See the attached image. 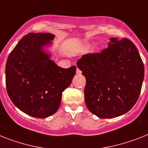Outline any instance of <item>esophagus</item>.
I'll use <instances>...</instances> for the list:
<instances>
[{"label": "esophagus", "instance_id": "1", "mask_svg": "<svg viewBox=\"0 0 148 148\" xmlns=\"http://www.w3.org/2000/svg\"><path fill=\"white\" fill-rule=\"evenodd\" d=\"M76 74H81V71H80V69H78L77 68Z\"/></svg>", "mask_w": 148, "mask_h": 148}]
</instances>
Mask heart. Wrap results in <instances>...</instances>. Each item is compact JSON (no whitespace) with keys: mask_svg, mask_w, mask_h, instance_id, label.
<instances>
[{"mask_svg":"<svg viewBox=\"0 0 148 148\" xmlns=\"http://www.w3.org/2000/svg\"><path fill=\"white\" fill-rule=\"evenodd\" d=\"M90 45H86V46L85 47V49H86V50H88V49H90Z\"/></svg>","mask_w":148,"mask_h":148,"instance_id":"heart-1","label":"heart"}]
</instances>
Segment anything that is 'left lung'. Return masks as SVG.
<instances>
[{
  "instance_id": "left-lung-1",
  "label": "left lung",
  "mask_w": 148,
  "mask_h": 148,
  "mask_svg": "<svg viewBox=\"0 0 148 148\" xmlns=\"http://www.w3.org/2000/svg\"><path fill=\"white\" fill-rule=\"evenodd\" d=\"M109 40L102 52L83 55L77 62L86 78V106L101 119L128 112L138 99L145 77L144 64L132 42Z\"/></svg>"
}]
</instances>
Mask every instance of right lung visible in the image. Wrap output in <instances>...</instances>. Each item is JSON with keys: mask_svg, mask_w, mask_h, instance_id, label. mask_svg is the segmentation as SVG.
I'll list each match as a JSON object with an SVG mask.
<instances>
[{"mask_svg": "<svg viewBox=\"0 0 148 148\" xmlns=\"http://www.w3.org/2000/svg\"><path fill=\"white\" fill-rule=\"evenodd\" d=\"M55 36L30 32L23 37L6 63V87L18 109L32 117L45 119L59 108L62 95L71 84L76 67L62 68L51 59Z\"/></svg>", "mask_w": 148, "mask_h": 148, "instance_id": "right-lung-1", "label": "right lung"}]
</instances>
